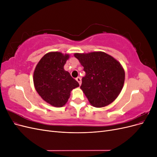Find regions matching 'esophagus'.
<instances>
[{"instance_id": "esophagus-1", "label": "esophagus", "mask_w": 157, "mask_h": 157, "mask_svg": "<svg viewBox=\"0 0 157 157\" xmlns=\"http://www.w3.org/2000/svg\"><path fill=\"white\" fill-rule=\"evenodd\" d=\"M76 80H77V81L78 82L79 85L81 84V78H80V77H77V78H76Z\"/></svg>"}]
</instances>
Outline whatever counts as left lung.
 I'll return each instance as SVG.
<instances>
[{
	"label": "left lung",
	"mask_w": 157,
	"mask_h": 157,
	"mask_svg": "<svg viewBox=\"0 0 157 157\" xmlns=\"http://www.w3.org/2000/svg\"><path fill=\"white\" fill-rule=\"evenodd\" d=\"M86 75L80 88L95 107L113 103L120 94L125 80L124 69L120 62L103 52L75 53Z\"/></svg>",
	"instance_id": "8db88e82"
}]
</instances>
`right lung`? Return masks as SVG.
<instances>
[{"label":"right lung","instance_id":"obj_1","mask_svg":"<svg viewBox=\"0 0 157 157\" xmlns=\"http://www.w3.org/2000/svg\"><path fill=\"white\" fill-rule=\"evenodd\" d=\"M69 56L59 52H48L39 61L33 73V83L37 93L52 106L65 105L71 92L79 86L78 82L63 68Z\"/></svg>","mask_w":157,"mask_h":157}]
</instances>
